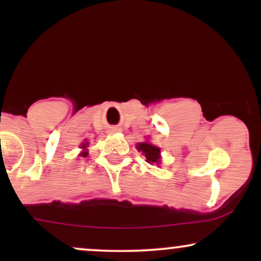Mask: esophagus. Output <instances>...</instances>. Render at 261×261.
Wrapping results in <instances>:
<instances>
[{
	"mask_svg": "<svg viewBox=\"0 0 261 261\" xmlns=\"http://www.w3.org/2000/svg\"><path fill=\"white\" fill-rule=\"evenodd\" d=\"M118 131H120V128H119V127H112L109 130V133L110 134H115V133H118Z\"/></svg>",
	"mask_w": 261,
	"mask_h": 261,
	"instance_id": "obj_1",
	"label": "esophagus"
}]
</instances>
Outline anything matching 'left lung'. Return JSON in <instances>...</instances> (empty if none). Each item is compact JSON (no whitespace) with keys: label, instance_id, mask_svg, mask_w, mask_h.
Listing matches in <instances>:
<instances>
[{"label":"left lung","instance_id":"obj_1","mask_svg":"<svg viewBox=\"0 0 261 261\" xmlns=\"http://www.w3.org/2000/svg\"><path fill=\"white\" fill-rule=\"evenodd\" d=\"M137 149L145 154L146 162L149 164H160L161 163V148L157 146L151 145L149 142H139L137 143Z\"/></svg>","mask_w":261,"mask_h":261}]
</instances>
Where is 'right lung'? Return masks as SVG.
Here are the masks:
<instances>
[{"mask_svg": "<svg viewBox=\"0 0 261 261\" xmlns=\"http://www.w3.org/2000/svg\"><path fill=\"white\" fill-rule=\"evenodd\" d=\"M87 146H88V142H86V141L80 146L81 148H83V152H81V155H82V157H87V154H88V152H87Z\"/></svg>", "mask_w": 261, "mask_h": 261, "instance_id": "add662e5", "label": "right lung"}]
</instances>
